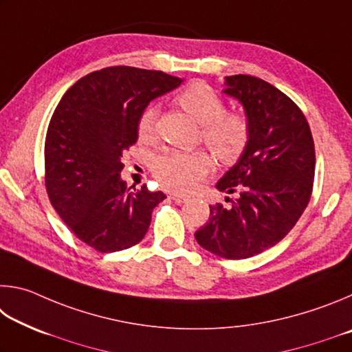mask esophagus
Instances as JSON below:
<instances>
[{"label":"esophagus","instance_id":"1","mask_svg":"<svg viewBox=\"0 0 352 352\" xmlns=\"http://www.w3.org/2000/svg\"><path fill=\"white\" fill-rule=\"evenodd\" d=\"M169 199L170 200H174V201H177V204H186V201L189 200L188 197H184V195H180V194H170L169 195Z\"/></svg>","mask_w":352,"mask_h":352}]
</instances>
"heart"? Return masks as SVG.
<instances>
[{
  "label": "heart",
  "mask_w": 352,
  "mask_h": 352,
  "mask_svg": "<svg viewBox=\"0 0 352 352\" xmlns=\"http://www.w3.org/2000/svg\"><path fill=\"white\" fill-rule=\"evenodd\" d=\"M178 104L201 124V138L223 163L237 160L245 151L250 130L245 118L226 113L222 98L204 82H194L177 96ZM157 105H147L136 122L140 141H152L157 124ZM212 160L206 152L164 151L152 160L151 169L157 180L170 189L188 192L208 175Z\"/></svg>",
  "instance_id": "b5f03b06"
}]
</instances>
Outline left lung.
<instances>
[{"instance_id": "left-lung-1", "label": "left lung", "mask_w": 352, "mask_h": 352, "mask_svg": "<svg viewBox=\"0 0 352 352\" xmlns=\"http://www.w3.org/2000/svg\"><path fill=\"white\" fill-rule=\"evenodd\" d=\"M225 94L245 110L250 138L239 162L217 182L237 194L231 206H210L195 239L225 259H247L284 239L311 200L315 147L306 116L269 82L247 74L225 77ZM228 201L230 199H225Z\"/></svg>"}]
</instances>
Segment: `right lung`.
<instances>
[{
  "mask_svg": "<svg viewBox=\"0 0 352 352\" xmlns=\"http://www.w3.org/2000/svg\"><path fill=\"white\" fill-rule=\"evenodd\" d=\"M183 80L133 67L87 74L63 94L45 141L46 192L58 216L87 245L121 252L146 236L166 195L121 180L122 152L138 140L136 122L152 99Z\"/></svg>",
  "mask_w": 352,
  "mask_h": 352,
  "instance_id": "1",
  "label": "right lung"
}]
</instances>
